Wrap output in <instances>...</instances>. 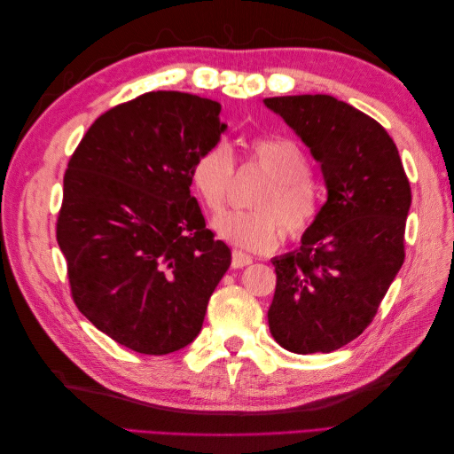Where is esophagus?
Wrapping results in <instances>:
<instances>
[{
	"mask_svg": "<svg viewBox=\"0 0 454 454\" xmlns=\"http://www.w3.org/2000/svg\"><path fill=\"white\" fill-rule=\"evenodd\" d=\"M252 262H254L252 255L239 252V249H234L232 252V267L234 269H242L246 265H252Z\"/></svg>",
	"mask_w": 454,
	"mask_h": 454,
	"instance_id": "esophagus-1",
	"label": "esophagus"
}]
</instances>
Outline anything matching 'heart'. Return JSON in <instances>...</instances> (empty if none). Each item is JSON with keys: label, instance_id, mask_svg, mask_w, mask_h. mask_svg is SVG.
<instances>
[{"label": "heart", "instance_id": "obj_1", "mask_svg": "<svg viewBox=\"0 0 454 454\" xmlns=\"http://www.w3.org/2000/svg\"><path fill=\"white\" fill-rule=\"evenodd\" d=\"M247 158L259 163L271 183L254 199L255 210H224L212 220L216 234L228 244L263 252L283 236L301 238L316 218L312 166L304 150L286 137H255L247 142ZM236 161L226 142L202 150L191 166V185L208 210H218L234 181Z\"/></svg>", "mask_w": 454, "mask_h": 454}]
</instances>
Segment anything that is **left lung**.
Masks as SVG:
<instances>
[{
  "label": "left lung",
  "instance_id": "8db88e82",
  "mask_svg": "<svg viewBox=\"0 0 454 454\" xmlns=\"http://www.w3.org/2000/svg\"><path fill=\"white\" fill-rule=\"evenodd\" d=\"M263 103L310 148L327 189L302 246L273 259L269 330L286 351L332 353L366 330L400 271L410 181L388 132L349 103L332 95Z\"/></svg>",
  "mask_w": 454,
  "mask_h": 454
}]
</instances>
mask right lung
Wrapping results in <instances>:
<instances>
[{
    "instance_id": "1",
    "label": "right lung",
    "mask_w": 454,
    "mask_h": 454,
    "mask_svg": "<svg viewBox=\"0 0 454 454\" xmlns=\"http://www.w3.org/2000/svg\"><path fill=\"white\" fill-rule=\"evenodd\" d=\"M220 103L150 91L103 113L72 153L56 239L78 310L144 355L199 335L232 254L191 197V166L220 140Z\"/></svg>"
}]
</instances>
